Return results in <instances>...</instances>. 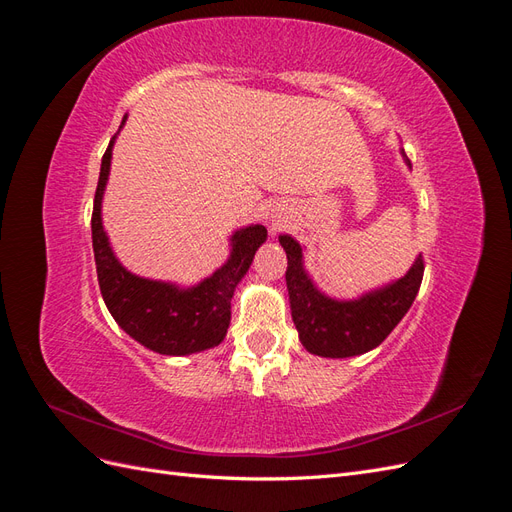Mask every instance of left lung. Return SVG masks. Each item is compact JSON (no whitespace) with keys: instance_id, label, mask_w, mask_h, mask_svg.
I'll list each match as a JSON object with an SVG mask.
<instances>
[{"instance_id":"1","label":"left lung","mask_w":512,"mask_h":512,"mask_svg":"<svg viewBox=\"0 0 512 512\" xmlns=\"http://www.w3.org/2000/svg\"><path fill=\"white\" fill-rule=\"evenodd\" d=\"M404 160L411 166L409 157L404 155ZM279 242L287 253L285 281L290 292L292 320L300 344L311 355L346 359L376 348L411 309L422 285L424 259L419 255L402 279L363 294L357 300H335L324 296L309 279L300 244L290 235H279Z\"/></svg>"}]
</instances>
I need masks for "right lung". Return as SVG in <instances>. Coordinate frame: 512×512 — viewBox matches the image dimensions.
<instances>
[{"label":"right lung","mask_w":512,"mask_h":512,"mask_svg":"<svg viewBox=\"0 0 512 512\" xmlns=\"http://www.w3.org/2000/svg\"><path fill=\"white\" fill-rule=\"evenodd\" d=\"M127 119V116H125ZM125 119L121 127L125 125ZM112 136L101 160L93 205V251L101 296L121 329L144 348L168 357H183L218 346L231 322L235 287L253 264L257 248L266 242V227L251 225L231 235V255L212 277L194 287L151 281L131 274L112 253L101 222V201L110 175Z\"/></svg>","instance_id":"obj_1"}]
</instances>
